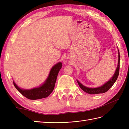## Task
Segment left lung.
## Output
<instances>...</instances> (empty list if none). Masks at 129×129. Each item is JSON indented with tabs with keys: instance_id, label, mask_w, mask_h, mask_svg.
I'll list each match as a JSON object with an SVG mask.
<instances>
[{
	"instance_id": "8db88e82",
	"label": "left lung",
	"mask_w": 129,
	"mask_h": 129,
	"mask_svg": "<svg viewBox=\"0 0 129 129\" xmlns=\"http://www.w3.org/2000/svg\"><path fill=\"white\" fill-rule=\"evenodd\" d=\"M118 67L116 69V71H115L114 75L113 77L108 81L107 83L104 84L102 86L98 88H88L84 86V85H82L81 83H80L78 81L77 83L79 85V86L83 90L85 93H87L90 94H100V93H104L105 92H106L110 89V88L113 85V84L115 83V82L117 80L119 74V68H120V54L119 52H118Z\"/></svg>"
}]
</instances>
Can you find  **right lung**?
<instances>
[{"instance_id":"obj_1","label":"right lung","mask_w":129,"mask_h":129,"mask_svg":"<svg viewBox=\"0 0 129 129\" xmlns=\"http://www.w3.org/2000/svg\"><path fill=\"white\" fill-rule=\"evenodd\" d=\"M61 67L62 64L61 62H59L55 65L52 68L49 76L45 83L39 88H34L30 90H25L19 88L14 82V85L21 94L30 100H37L45 98L48 96L53 90L58 74Z\"/></svg>"}]
</instances>
